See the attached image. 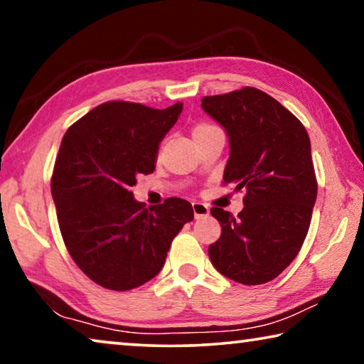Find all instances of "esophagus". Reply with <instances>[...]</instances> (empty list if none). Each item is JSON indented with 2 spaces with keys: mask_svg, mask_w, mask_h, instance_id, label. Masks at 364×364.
<instances>
[{
  "mask_svg": "<svg viewBox=\"0 0 364 364\" xmlns=\"http://www.w3.org/2000/svg\"><path fill=\"white\" fill-rule=\"evenodd\" d=\"M193 210L196 218H204L208 215V207L205 204H200V202H193Z\"/></svg>",
  "mask_w": 364,
  "mask_h": 364,
  "instance_id": "1",
  "label": "esophagus"
}]
</instances>
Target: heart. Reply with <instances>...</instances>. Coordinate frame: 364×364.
I'll return each instance as SVG.
<instances>
[{
	"instance_id": "obj_1",
	"label": "heart",
	"mask_w": 364,
	"mask_h": 364,
	"mask_svg": "<svg viewBox=\"0 0 364 364\" xmlns=\"http://www.w3.org/2000/svg\"><path fill=\"white\" fill-rule=\"evenodd\" d=\"M213 127L215 125H210V123H205V122L197 123V125L194 127V130H193V134H194V136H197V134H200V133H204L207 130H210V128H213Z\"/></svg>"
}]
</instances>
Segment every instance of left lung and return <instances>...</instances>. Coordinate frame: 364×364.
<instances>
[{"label":"left lung","instance_id":"obj_1","mask_svg":"<svg viewBox=\"0 0 364 364\" xmlns=\"http://www.w3.org/2000/svg\"><path fill=\"white\" fill-rule=\"evenodd\" d=\"M202 109L230 138L223 183L245 191L237 217L210 210L221 236L208 257L226 278L264 284L297 257L310 228L318 194L310 138L291 110L252 86L202 97Z\"/></svg>","mask_w":364,"mask_h":364}]
</instances>
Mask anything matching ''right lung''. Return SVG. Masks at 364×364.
Wrapping results in <instances>:
<instances>
[{"mask_svg": "<svg viewBox=\"0 0 364 364\" xmlns=\"http://www.w3.org/2000/svg\"><path fill=\"white\" fill-rule=\"evenodd\" d=\"M183 110L109 101L65 132L51 176L58 223L72 260L110 291H130L162 269L175 236L194 212L168 197L149 210L133 199L139 175L156 170L160 141Z\"/></svg>", "mask_w": 364, "mask_h": 364, "instance_id": "add662e5", "label": "right lung"}]
</instances>
